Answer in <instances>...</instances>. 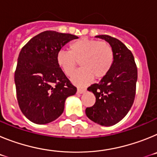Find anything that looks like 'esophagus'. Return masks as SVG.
I'll return each mask as SVG.
<instances>
[{
	"instance_id": "esophagus-1",
	"label": "esophagus",
	"mask_w": 157,
	"mask_h": 157,
	"mask_svg": "<svg viewBox=\"0 0 157 157\" xmlns=\"http://www.w3.org/2000/svg\"><path fill=\"white\" fill-rule=\"evenodd\" d=\"M86 91V89L78 88V90H77V92L78 93V94H83V93H85Z\"/></svg>"
}]
</instances>
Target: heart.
<instances>
[{
  "label": "heart",
  "instance_id": "heart-1",
  "mask_svg": "<svg viewBox=\"0 0 157 157\" xmlns=\"http://www.w3.org/2000/svg\"><path fill=\"white\" fill-rule=\"evenodd\" d=\"M115 54L112 47L106 41H99L81 37L69 45V51L59 50L56 63L67 76L72 75L80 60L82 68L72 76L71 81L78 86H85L94 77H105L114 63Z\"/></svg>",
  "mask_w": 157,
  "mask_h": 157
}]
</instances>
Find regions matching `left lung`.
<instances>
[{
	"mask_svg": "<svg viewBox=\"0 0 157 157\" xmlns=\"http://www.w3.org/2000/svg\"><path fill=\"white\" fill-rule=\"evenodd\" d=\"M110 44L115 54L110 71L99 83L88 87L96 102L86 109L87 117L101 126L116 124L125 117L134 103L138 68L132 52L120 40L109 35H98Z\"/></svg>",
	"mask_w": 157,
	"mask_h": 157,
	"instance_id": "left-lung-1",
	"label": "left lung"
}]
</instances>
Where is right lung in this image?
<instances>
[{
  "instance_id": "right-lung-1",
  "label": "right lung",
  "mask_w": 157,
  "mask_h": 157,
  "mask_svg": "<svg viewBox=\"0 0 157 157\" xmlns=\"http://www.w3.org/2000/svg\"><path fill=\"white\" fill-rule=\"evenodd\" d=\"M71 34L46 30L34 36L22 48L15 71L19 109L37 124L56 120L63 113L65 100L75 94L72 85L56 63V55L71 40Z\"/></svg>"
}]
</instances>
